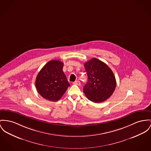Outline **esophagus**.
I'll use <instances>...</instances> for the list:
<instances>
[{
	"instance_id": "34e87169",
	"label": "esophagus",
	"mask_w": 151,
	"mask_h": 151,
	"mask_svg": "<svg viewBox=\"0 0 151 151\" xmlns=\"http://www.w3.org/2000/svg\"><path fill=\"white\" fill-rule=\"evenodd\" d=\"M73 84H74V85H78V86H80V85H81L80 81H75L74 82H73Z\"/></svg>"
}]
</instances>
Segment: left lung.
I'll return each mask as SVG.
<instances>
[{
  "label": "left lung",
  "mask_w": 151,
  "mask_h": 151,
  "mask_svg": "<svg viewBox=\"0 0 151 151\" xmlns=\"http://www.w3.org/2000/svg\"><path fill=\"white\" fill-rule=\"evenodd\" d=\"M88 75V82L83 92L88 100L100 103L109 99L116 86L115 76L109 66L96 58L84 64Z\"/></svg>",
  "instance_id": "obj_1"
}]
</instances>
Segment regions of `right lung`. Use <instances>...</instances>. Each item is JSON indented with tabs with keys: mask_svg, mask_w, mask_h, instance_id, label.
Wrapping results in <instances>:
<instances>
[{
	"mask_svg": "<svg viewBox=\"0 0 151 151\" xmlns=\"http://www.w3.org/2000/svg\"><path fill=\"white\" fill-rule=\"evenodd\" d=\"M63 63L60 60L48 62L37 75L35 86L44 99L51 101L59 100L70 86L63 71Z\"/></svg>",
	"mask_w": 151,
	"mask_h": 151,
	"instance_id": "add662e5",
	"label": "right lung"
}]
</instances>
